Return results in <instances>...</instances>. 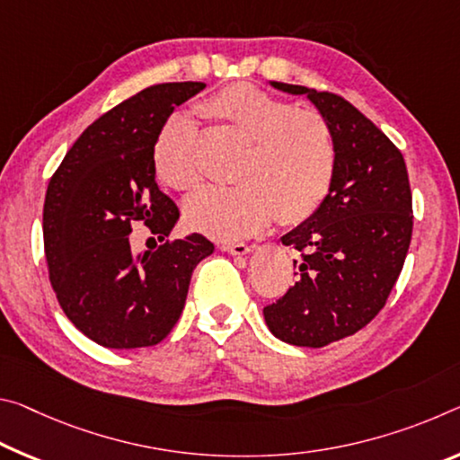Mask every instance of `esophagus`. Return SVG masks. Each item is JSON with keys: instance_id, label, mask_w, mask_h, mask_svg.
<instances>
[{"instance_id": "34e87169", "label": "esophagus", "mask_w": 460, "mask_h": 460, "mask_svg": "<svg viewBox=\"0 0 460 460\" xmlns=\"http://www.w3.org/2000/svg\"><path fill=\"white\" fill-rule=\"evenodd\" d=\"M221 250L231 253V256H245V253H250L253 247L247 243H223Z\"/></svg>"}]
</instances>
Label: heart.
<instances>
[{
    "mask_svg": "<svg viewBox=\"0 0 460 460\" xmlns=\"http://www.w3.org/2000/svg\"><path fill=\"white\" fill-rule=\"evenodd\" d=\"M200 114L245 141L233 181L188 199L186 221L215 239L260 233L276 218L298 225L319 210L338 172V143L325 116L252 84L223 87L202 102ZM199 133L190 119L172 116L153 143L157 176L180 192L202 181Z\"/></svg>",
    "mask_w": 460,
    "mask_h": 460,
    "instance_id": "heart-1",
    "label": "heart"
}]
</instances>
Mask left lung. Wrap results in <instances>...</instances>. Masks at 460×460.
Returning <instances> with one entry per match:
<instances>
[{
	"label": "left lung",
	"instance_id": "8db88e82",
	"mask_svg": "<svg viewBox=\"0 0 460 460\" xmlns=\"http://www.w3.org/2000/svg\"><path fill=\"white\" fill-rule=\"evenodd\" d=\"M272 85L305 93L338 143V172L325 202L282 237L301 252L295 287L264 307L276 338L323 348L362 330L387 303L411 242L410 178L391 138L348 100L305 85Z\"/></svg>",
	"mask_w": 460,
	"mask_h": 460
}]
</instances>
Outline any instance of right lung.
I'll use <instances>...</instances> for the list:
<instances>
[{"mask_svg":"<svg viewBox=\"0 0 460 460\" xmlns=\"http://www.w3.org/2000/svg\"><path fill=\"white\" fill-rule=\"evenodd\" d=\"M202 82L157 84L87 127L49 181L42 235L49 279L65 315L96 344L155 346L184 309L196 264L215 245L200 233L135 253L128 235L147 225L159 242L180 210L159 190L153 143L173 108Z\"/></svg>","mask_w":460,"mask_h":460,"instance_id":"add662e5","label":"right lung"}]
</instances>
